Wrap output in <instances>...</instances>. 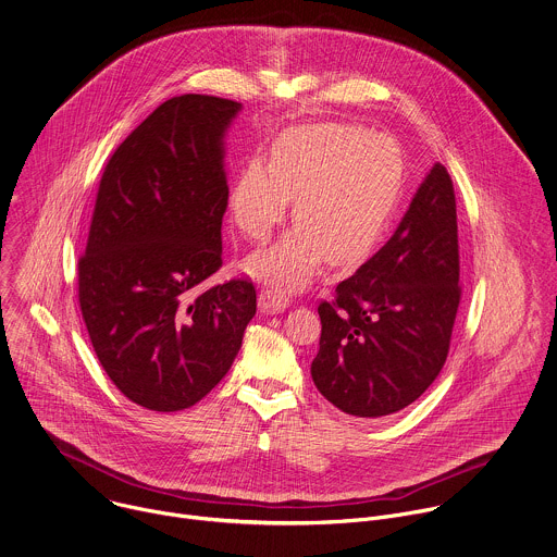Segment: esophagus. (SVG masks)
I'll return each mask as SVG.
<instances>
[{
    "mask_svg": "<svg viewBox=\"0 0 557 557\" xmlns=\"http://www.w3.org/2000/svg\"><path fill=\"white\" fill-rule=\"evenodd\" d=\"M288 304H290L288 295H286L284 290H280V288L269 286V288H262V290H260L258 306H260V310H262V312H271V314H275V312L286 310V308H288Z\"/></svg>",
    "mask_w": 557,
    "mask_h": 557,
    "instance_id": "obj_1",
    "label": "esophagus"
}]
</instances>
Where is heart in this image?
I'll use <instances>...</instances> for the list:
<instances>
[{
    "label": "heart",
    "mask_w": 557,
    "mask_h": 557,
    "mask_svg": "<svg viewBox=\"0 0 557 557\" xmlns=\"http://www.w3.org/2000/svg\"><path fill=\"white\" fill-rule=\"evenodd\" d=\"M404 186V153L377 132L349 123L284 129L269 162L249 158L230 190V214L249 240H267L288 212L297 221L249 269L282 286H304L327 258L362 262L382 240Z\"/></svg>",
    "instance_id": "1"
}]
</instances>
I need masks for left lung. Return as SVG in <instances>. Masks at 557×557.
I'll return each mask as SVG.
<instances>
[{"instance_id": "left-lung-1", "label": "left lung", "mask_w": 557, "mask_h": 557, "mask_svg": "<svg viewBox=\"0 0 557 557\" xmlns=\"http://www.w3.org/2000/svg\"><path fill=\"white\" fill-rule=\"evenodd\" d=\"M456 193L436 162L388 243L319 306L310 373L319 393L358 419L417 401L438 377L460 306Z\"/></svg>"}]
</instances>
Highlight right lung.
<instances>
[{
  "label": "right lung",
  "mask_w": 557,
  "mask_h": 557,
  "mask_svg": "<svg viewBox=\"0 0 557 557\" xmlns=\"http://www.w3.org/2000/svg\"><path fill=\"white\" fill-rule=\"evenodd\" d=\"M240 103L180 95L108 160L86 253L82 319L112 384L153 412L203 399L230 371L256 314L249 280L206 288L223 260L225 134Z\"/></svg>",
  "instance_id": "obj_1"
}]
</instances>
